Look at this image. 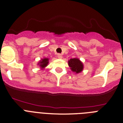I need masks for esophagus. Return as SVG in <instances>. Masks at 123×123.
<instances>
[{
  "label": "esophagus",
  "instance_id": "obj_1",
  "mask_svg": "<svg viewBox=\"0 0 123 123\" xmlns=\"http://www.w3.org/2000/svg\"><path fill=\"white\" fill-rule=\"evenodd\" d=\"M58 58H59V59H61V58H62V55L60 54H58Z\"/></svg>",
  "mask_w": 123,
  "mask_h": 123
}]
</instances>
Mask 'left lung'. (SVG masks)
<instances>
[{"mask_svg":"<svg viewBox=\"0 0 123 123\" xmlns=\"http://www.w3.org/2000/svg\"><path fill=\"white\" fill-rule=\"evenodd\" d=\"M68 65L73 72L79 73L83 69V65L77 58H73L68 61Z\"/></svg>","mask_w":123,"mask_h":123,"instance_id":"left-lung-1","label":"left lung"}]
</instances>
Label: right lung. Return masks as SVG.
<instances>
[{
	"instance_id": "1",
	"label": "right lung",
	"mask_w": 123,
	"mask_h": 123,
	"mask_svg": "<svg viewBox=\"0 0 123 123\" xmlns=\"http://www.w3.org/2000/svg\"><path fill=\"white\" fill-rule=\"evenodd\" d=\"M48 61H49V59L48 58H44V59H42V61H40V62L38 63V65L42 68H43L47 66L48 64Z\"/></svg>"
}]
</instances>
